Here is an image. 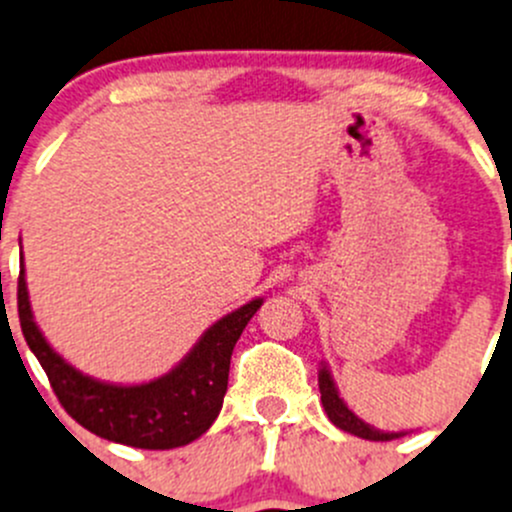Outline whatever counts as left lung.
Returning <instances> with one entry per match:
<instances>
[{
	"instance_id": "obj_1",
	"label": "left lung",
	"mask_w": 512,
	"mask_h": 512,
	"mask_svg": "<svg viewBox=\"0 0 512 512\" xmlns=\"http://www.w3.org/2000/svg\"><path fill=\"white\" fill-rule=\"evenodd\" d=\"M319 394H322V406L324 411H327L329 421L337 428H342V431L352 433V436L366 438V441H394V438L406 436L404 431H379V428H374L371 423L361 421V418L344 404L342 396H339L337 384H334L332 379V371H329V366L324 364V361L322 369H319Z\"/></svg>"
}]
</instances>
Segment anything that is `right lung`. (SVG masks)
Masks as SVG:
<instances>
[{"mask_svg": "<svg viewBox=\"0 0 512 512\" xmlns=\"http://www.w3.org/2000/svg\"><path fill=\"white\" fill-rule=\"evenodd\" d=\"M19 260L17 304L24 339L74 421L106 441L146 451L188 446L213 426L223 409L232 349L260 309L262 297L242 304L205 329L195 347L168 374L146 384H113L79 371L46 342L29 302L24 252Z\"/></svg>", "mask_w": 512, "mask_h": 512, "instance_id": "1", "label": "right lung"}]
</instances>
